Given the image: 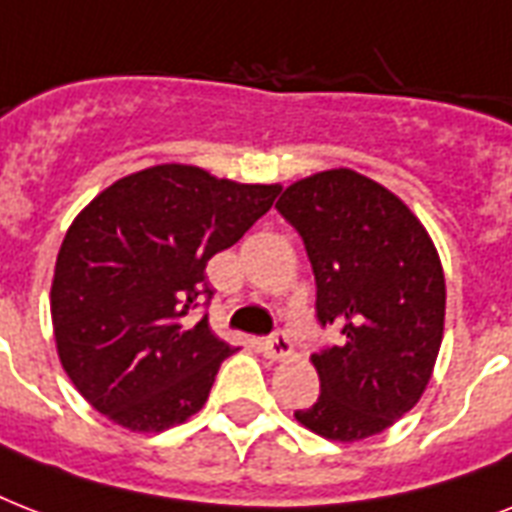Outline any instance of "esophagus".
I'll list each match as a JSON object with an SVG mask.
<instances>
[{
  "label": "esophagus",
  "mask_w": 512,
  "mask_h": 512,
  "mask_svg": "<svg viewBox=\"0 0 512 512\" xmlns=\"http://www.w3.org/2000/svg\"><path fill=\"white\" fill-rule=\"evenodd\" d=\"M263 353L273 361H284V358L292 356V342L284 332H273L271 337H265L263 340Z\"/></svg>",
  "instance_id": "34e87169"
}]
</instances>
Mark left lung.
<instances>
[{
	"mask_svg": "<svg viewBox=\"0 0 512 512\" xmlns=\"http://www.w3.org/2000/svg\"><path fill=\"white\" fill-rule=\"evenodd\" d=\"M276 209L303 236L316 319L342 332L311 356L321 396L297 422L342 444L377 436L420 401L436 366L446 311L436 247L396 193L345 167L292 183Z\"/></svg>",
	"mask_w": 512,
	"mask_h": 512,
	"instance_id": "1",
	"label": "left lung"
}]
</instances>
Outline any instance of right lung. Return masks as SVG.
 Instances as JSON below:
<instances>
[{"mask_svg": "<svg viewBox=\"0 0 512 512\" xmlns=\"http://www.w3.org/2000/svg\"><path fill=\"white\" fill-rule=\"evenodd\" d=\"M281 185L156 164L98 193L60 244L50 311L60 364L108 420L135 433L180 425L207 404L233 345L193 321L209 257L273 207Z\"/></svg>", "mask_w": 512, "mask_h": 512, "instance_id": "right-lung-1", "label": "right lung"}]
</instances>
